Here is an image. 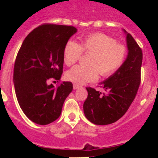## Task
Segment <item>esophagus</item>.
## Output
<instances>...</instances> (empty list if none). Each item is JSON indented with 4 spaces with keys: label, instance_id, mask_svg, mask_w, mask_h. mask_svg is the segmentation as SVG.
<instances>
[{
    "label": "esophagus",
    "instance_id": "1",
    "mask_svg": "<svg viewBox=\"0 0 158 158\" xmlns=\"http://www.w3.org/2000/svg\"><path fill=\"white\" fill-rule=\"evenodd\" d=\"M73 87V89H79V88H81V86L77 85H75V84H74Z\"/></svg>",
    "mask_w": 158,
    "mask_h": 158
}]
</instances>
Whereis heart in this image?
<instances>
[{"instance_id": "heart-1", "label": "heart", "mask_w": 158, "mask_h": 158, "mask_svg": "<svg viewBox=\"0 0 158 158\" xmlns=\"http://www.w3.org/2000/svg\"><path fill=\"white\" fill-rule=\"evenodd\" d=\"M82 52L91 54L89 65H76L67 71V80L76 85H84L96 81L99 73L103 77L116 72L126 59L127 49L117 43L114 38L104 33H93L81 39L79 43L69 40L63 50V60L66 65L76 63Z\"/></svg>"}]
</instances>
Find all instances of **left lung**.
<instances>
[{
	"instance_id": "obj_1",
	"label": "left lung",
	"mask_w": 158,
	"mask_h": 158,
	"mask_svg": "<svg viewBox=\"0 0 158 158\" xmlns=\"http://www.w3.org/2000/svg\"><path fill=\"white\" fill-rule=\"evenodd\" d=\"M127 43L129 51L126 61L101 83L106 93L86 88L88 96L84 102V112L86 118L96 125H107L119 119L127 112L139 90L142 51L129 33H127Z\"/></svg>"
}]
</instances>
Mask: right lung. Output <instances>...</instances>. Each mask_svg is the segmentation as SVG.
<instances>
[{
	"label": "right lung",
	"instance_id": "1",
	"mask_svg": "<svg viewBox=\"0 0 158 158\" xmlns=\"http://www.w3.org/2000/svg\"><path fill=\"white\" fill-rule=\"evenodd\" d=\"M77 32L73 26L44 23L25 38L16 55L13 81L18 103L32 122L47 125L60 116L64 101L73 90L70 81L57 87L63 71V50Z\"/></svg>",
	"mask_w": 158,
	"mask_h": 158
}]
</instances>
